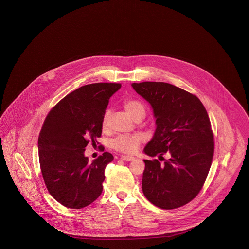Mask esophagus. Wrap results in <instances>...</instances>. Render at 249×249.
Masks as SVG:
<instances>
[{
    "label": "esophagus",
    "instance_id": "34e87169",
    "mask_svg": "<svg viewBox=\"0 0 249 249\" xmlns=\"http://www.w3.org/2000/svg\"><path fill=\"white\" fill-rule=\"evenodd\" d=\"M120 159L122 160H125V161H131V160H135V157H132V156H121Z\"/></svg>",
    "mask_w": 249,
    "mask_h": 249
}]
</instances>
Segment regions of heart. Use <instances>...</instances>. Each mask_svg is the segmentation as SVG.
I'll return each instance as SVG.
<instances>
[{
    "instance_id": "1",
    "label": "heart",
    "mask_w": 249,
    "mask_h": 249,
    "mask_svg": "<svg viewBox=\"0 0 249 249\" xmlns=\"http://www.w3.org/2000/svg\"><path fill=\"white\" fill-rule=\"evenodd\" d=\"M124 107L126 111L134 118H142L145 116V107L144 105L136 99H130L125 101ZM109 117V111L106 110L102 120V127L103 129H107V120ZM144 137L141 134H134V135H121L116 137L112 140L110 145L111 147L120 153L124 154H133L135 153L140 144L143 142Z\"/></svg>"
}]
</instances>
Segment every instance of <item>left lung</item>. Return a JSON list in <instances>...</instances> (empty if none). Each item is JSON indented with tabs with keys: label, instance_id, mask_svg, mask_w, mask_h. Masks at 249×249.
<instances>
[{
	"label": "left lung",
	"instance_id": "1",
	"mask_svg": "<svg viewBox=\"0 0 249 249\" xmlns=\"http://www.w3.org/2000/svg\"><path fill=\"white\" fill-rule=\"evenodd\" d=\"M132 87L149 103L156 118L157 128L144 153L159 160L168 156L162 164L144 160L143 195L160 209L182 207L198 195L212 164L214 143L207 110L196 95L167 83Z\"/></svg>",
	"mask_w": 249,
	"mask_h": 249
}]
</instances>
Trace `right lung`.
Masks as SVG:
<instances>
[{
	"label": "right lung",
	"instance_id": "right-lung-1",
	"mask_svg": "<svg viewBox=\"0 0 249 249\" xmlns=\"http://www.w3.org/2000/svg\"><path fill=\"white\" fill-rule=\"evenodd\" d=\"M120 84L81 87L60 100L48 113L38 138L42 176L51 196L70 209H82L103 192L105 168L113 160L104 152L89 162L85 150L102 134V120L109 98Z\"/></svg>",
	"mask_w": 249,
	"mask_h": 249
}]
</instances>
